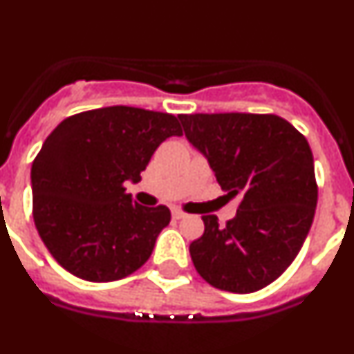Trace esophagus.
<instances>
[{"instance_id":"34e87169","label":"esophagus","mask_w":354,"mask_h":354,"mask_svg":"<svg viewBox=\"0 0 354 354\" xmlns=\"http://www.w3.org/2000/svg\"><path fill=\"white\" fill-rule=\"evenodd\" d=\"M185 216H187V214H185L181 209H173V218H174V220H181V218H185Z\"/></svg>"}]
</instances>
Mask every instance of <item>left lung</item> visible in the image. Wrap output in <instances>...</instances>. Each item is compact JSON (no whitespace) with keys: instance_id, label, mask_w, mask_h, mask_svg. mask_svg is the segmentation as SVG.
I'll return each mask as SVG.
<instances>
[{"instance_id":"1","label":"left lung","mask_w":354,"mask_h":354,"mask_svg":"<svg viewBox=\"0 0 354 354\" xmlns=\"http://www.w3.org/2000/svg\"><path fill=\"white\" fill-rule=\"evenodd\" d=\"M178 118L227 197H239L227 225L204 214V234L190 244L194 266L214 288L259 292L288 269L311 229L318 185L309 143L277 115Z\"/></svg>"}]
</instances>
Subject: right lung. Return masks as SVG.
Masks as SVG:
<instances>
[{
	"label": "right lung",
	"instance_id": "right-lung-1",
	"mask_svg": "<svg viewBox=\"0 0 354 354\" xmlns=\"http://www.w3.org/2000/svg\"><path fill=\"white\" fill-rule=\"evenodd\" d=\"M174 115L108 106L62 120L31 167L32 218L50 255L73 276L117 281L140 269L169 225L166 206L125 194L162 141L181 136Z\"/></svg>",
	"mask_w": 354,
	"mask_h": 354
}]
</instances>
